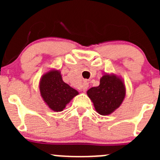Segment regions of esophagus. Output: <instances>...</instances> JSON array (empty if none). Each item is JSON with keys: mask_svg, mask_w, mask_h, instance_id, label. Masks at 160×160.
Instances as JSON below:
<instances>
[{"mask_svg": "<svg viewBox=\"0 0 160 160\" xmlns=\"http://www.w3.org/2000/svg\"><path fill=\"white\" fill-rule=\"evenodd\" d=\"M88 87H89V83H88L87 81H85V82H83V85H82L81 89H82V90H83V91L85 92L87 90H88Z\"/></svg>", "mask_w": 160, "mask_h": 160, "instance_id": "obj_1", "label": "esophagus"}]
</instances>
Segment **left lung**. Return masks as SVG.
I'll return each mask as SVG.
<instances>
[{
	"instance_id": "1",
	"label": "left lung",
	"mask_w": 160,
	"mask_h": 160,
	"mask_svg": "<svg viewBox=\"0 0 160 160\" xmlns=\"http://www.w3.org/2000/svg\"><path fill=\"white\" fill-rule=\"evenodd\" d=\"M95 110L101 115H108L120 107L125 99L126 90L123 80L115 74H104L100 85L87 92Z\"/></svg>"
}]
</instances>
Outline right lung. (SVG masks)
Wrapping results in <instances>:
<instances>
[{
	"instance_id": "obj_1",
	"label": "right lung",
	"mask_w": 160,
	"mask_h": 160,
	"mask_svg": "<svg viewBox=\"0 0 160 160\" xmlns=\"http://www.w3.org/2000/svg\"><path fill=\"white\" fill-rule=\"evenodd\" d=\"M39 90L43 101L51 110L56 112L63 110L67 104L79 93L62 80L60 71L54 69L48 71L41 77Z\"/></svg>"
}]
</instances>
